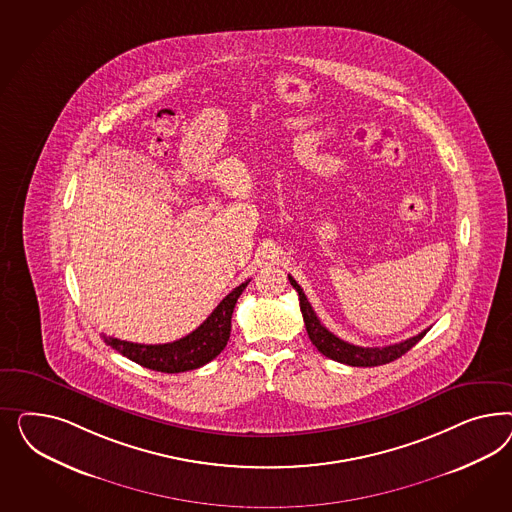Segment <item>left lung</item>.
<instances>
[{
	"label": "left lung",
	"instance_id": "1",
	"mask_svg": "<svg viewBox=\"0 0 512 512\" xmlns=\"http://www.w3.org/2000/svg\"><path fill=\"white\" fill-rule=\"evenodd\" d=\"M291 285L295 287L298 293V300H300V310H302V317L306 323V330L310 336L311 343L319 349V353H323L325 357L332 358L341 364L347 366H360V368H372V366H381V364H388L396 358L405 355L413 345H417L424 334L420 332L417 336L409 338V340L394 343V345H387V347H358L349 341H343L334 336L326 326L321 325L319 317L315 315V311L311 308L308 298L304 295V291L300 289V285L296 283V279L289 276Z\"/></svg>",
	"mask_w": 512,
	"mask_h": 512
}]
</instances>
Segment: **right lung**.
Listing matches in <instances>:
<instances>
[{
    "label": "right lung",
    "mask_w": 512,
    "mask_h": 512,
    "mask_svg": "<svg viewBox=\"0 0 512 512\" xmlns=\"http://www.w3.org/2000/svg\"><path fill=\"white\" fill-rule=\"evenodd\" d=\"M248 283L249 279L225 296L217 304L216 310L208 315V319L186 338L159 345L131 343L112 336H103V340L120 355L154 372L180 373L201 368L225 349L231 336V317L236 300Z\"/></svg>",
    "instance_id": "obj_1"
}]
</instances>
